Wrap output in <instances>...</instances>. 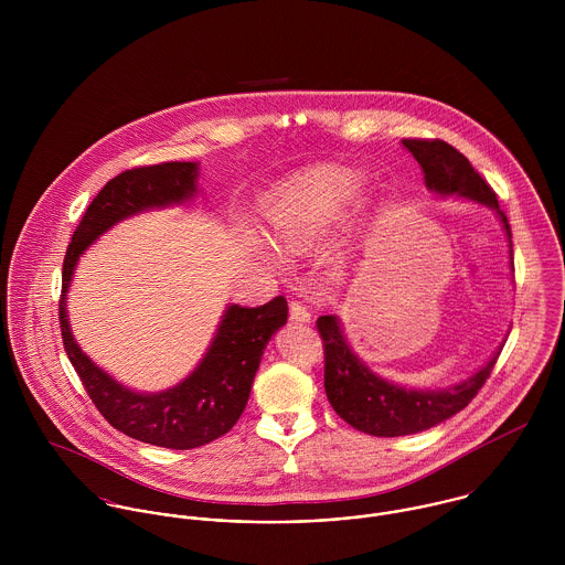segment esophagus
Wrapping results in <instances>:
<instances>
[{"instance_id": "1", "label": "esophagus", "mask_w": 565, "mask_h": 565, "mask_svg": "<svg viewBox=\"0 0 565 565\" xmlns=\"http://www.w3.org/2000/svg\"><path fill=\"white\" fill-rule=\"evenodd\" d=\"M289 316H291V320H294V322H311V313H309V309H307L302 302H298V300H291V302H289Z\"/></svg>"}]
</instances>
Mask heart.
Wrapping results in <instances>:
<instances>
[{"label":"heart","mask_w":565,"mask_h":565,"mask_svg":"<svg viewBox=\"0 0 565 565\" xmlns=\"http://www.w3.org/2000/svg\"><path fill=\"white\" fill-rule=\"evenodd\" d=\"M356 193V178L341 171H326L300 182L271 213L274 239L289 254L318 249Z\"/></svg>","instance_id":"obj_1"}]
</instances>
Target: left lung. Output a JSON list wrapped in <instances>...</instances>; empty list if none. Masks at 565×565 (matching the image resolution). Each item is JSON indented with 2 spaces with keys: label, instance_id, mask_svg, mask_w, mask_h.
I'll use <instances>...</instances> for the list:
<instances>
[{
  "label": "left lung",
  "instance_id": "left-lung-1",
  "mask_svg": "<svg viewBox=\"0 0 565 565\" xmlns=\"http://www.w3.org/2000/svg\"><path fill=\"white\" fill-rule=\"evenodd\" d=\"M403 146L422 164L428 189L444 195L459 193L495 209L511 239L507 215L500 211L493 189L457 148L441 139H403ZM316 326L323 343L328 403L350 426L376 437L413 435L452 417L475 401L500 356L498 352L483 370L446 392H415L372 374L348 348L334 316H322Z\"/></svg>",
  "mask_w": 565,
  "mask_h": 565
}]
</instances>
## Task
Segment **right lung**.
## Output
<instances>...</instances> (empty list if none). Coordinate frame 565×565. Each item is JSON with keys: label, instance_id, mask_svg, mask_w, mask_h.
<instances>
[{"label": "right lung", "instance_id": "right-lung-1", "mask_svg": "<svg viewBox=\"0 0 565 565\" xmlns=\"http://www.w3.org/2000/svg\"><path fill=\"white\" fill-rule=\"evenodd\" d=\"M195 162L171 161L132 167L108 180L84 211L67 245L58 300L65 352L102 417L132 439L173 450L211 444L237 424L265 343L287 322L285 296L260 307L233 305L195 372L173 390L143 396L115 383L82 354L67 322L65 294L82 252L104 231L137 211L186 200L195 191Z\"/></svg>", "mask_w": 565, "mask_h": 565}]
</instances>
